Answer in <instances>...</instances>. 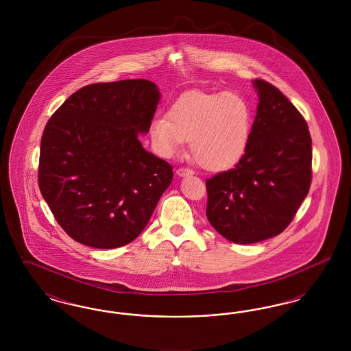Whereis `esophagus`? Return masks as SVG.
<instances>
[{
  "mask_svg": "<svg viewBox=\"0 0 351 351\" xmlns=\"http://www.w3.org/2000/svg\"><path fill=\"white\" fill-rule=\"evenodd\" d=\"M176 173H178L180 178H183V176H186V175H193V171L189 169V168H179V169L176 171Z\"/></svg>",
  "mask_w": 351,
  "mask_h": 351,
  "instance_id": "esophagus-1",
  "label": "esophagus"
}]
</instances>
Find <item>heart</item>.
I'll list each match as a JSON object with an SVG mask.
<instances>
[{"instance_id":"b5f03b06","label":"heart","mask_w":351,"mask_h":351,"mask_svg":"<svg viewBox=\"0 0 351 351\" xmlns=\"http://www.w3.org/2000/svg\"><path fill=\"white\" fill-rule=\"evenodd\" d=\"M250 133V105L234 92L186 93L171 105L167 118H155L149 128L158 155L171 158L189 141L192 158L208 171L234 166L247 149Z\"/></svg>"}]
</instances>
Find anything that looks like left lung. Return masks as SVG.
<instances>
[{
  "label": "left lung",
  "mask_w": 351,
  "mask_h": 351,
  "mask_svg": "<svg viewBox=\"0 0 351 351\" xmlns=\"http://www.w3.org/2000/svg\"><path fill=\"white\" fill-rule=\"evenodd\" d=\"M256 116L245 155L206 180V217L230 242L246 245L282 233L306 197L312 139L293 104L274 85L252 80Z\"/></svg>",
  "instance_id": "left-lung-1"
}]
</instances>
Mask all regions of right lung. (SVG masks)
<instances>
[{
  "label": "right lung",
  "instance_id": "1",
  "mask_svg": "<svg viewBox=\"0 0 351 351\" xmlns=\"http://www.w3.org/2000/svg\"><path fill=\"white\" fill-rule=\"evenodd\" d=\"M160 100L156 84H90L49 119L38 182L63 230L76 242L116 249L134 241L173 178L166 160L145 150Z\"/></svg>",
  "mask_w": 351,
  "mask_h": 351
}]
</instances>
